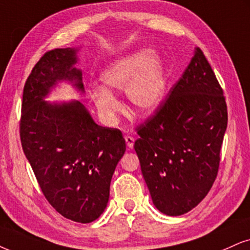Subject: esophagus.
I'll use <instances>...</instances> for the list:
<instances>
[{
    "instance_id": "esophagus-1",
    "label": "esophagus",
    "mask_w": 250,
    "mask_h": 250,
    "mask_svg": "<svg viewBox=\"0 0 250 250\" xmlns=\"http://www.w3.org/2000/svg\"><path fill=\"white\" fill-rule=\"evenodd\" d=\"M125 141H126V145H127L128 148H133L134 146V138L131 137V135H125Z\"/></svg>"
}]
</instances>
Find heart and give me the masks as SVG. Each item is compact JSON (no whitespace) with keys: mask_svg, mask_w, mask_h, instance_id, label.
I'll return each instance as SVG.
<instances>
[{"mask_svg":"<svg viewBox=\"0 0 250 250\" xmlns=\"http://www.w3.org/2000/svg\"><path fill=\"white\" fill-rule=\"evenodd\" d=\"M101 89L91 92L98 116L107 125H115L123 105L115 95L124 90L127 101L141 115L158 109L167 88L165 62L152 50L143 48L110 63L100 75Z\"/></svg>","mask_w":250,"mask_h":250,"instance_id":"b5f03b06","label":"heart"}]
</instances>
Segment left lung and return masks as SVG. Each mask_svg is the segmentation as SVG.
<instances>
[{
	"mask_svg": "<svg viewBox=\"0 0 250 250\" xmlns=\"http://www.w3.org/2000/svg\"><path fill=\"white\" fill-rule=\"evenodd\" d=\"M227 127L224 92L199 47L134 149L153 204L176 217L196 208L217 177Z\"/></svg>",
	"mask_w": 250,
	"mask_h": 250,
	"instance_id": "obj_1",
	"label": "left lung"
}]
</instances>
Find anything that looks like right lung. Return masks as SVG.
<instances>
[{"label":"right lung","mask_w":250,"mask_h":250,"mask_svg":"<svg viewBox=\"0 0 250 250\" xmlns=\"http://www.w3.org/2000/svg\"><path fill=\"white\" fill-rule=\"evenodd\" d=\"M79 48H55L40 58L23 91L21 141L40 189L61 215L76 223L105 210L110 183L126 145L118 128L97 125L80 101L48 102L60 82L83 94Z\"/></svg>","instance_id":"right-lung-1"}]
</instances>
